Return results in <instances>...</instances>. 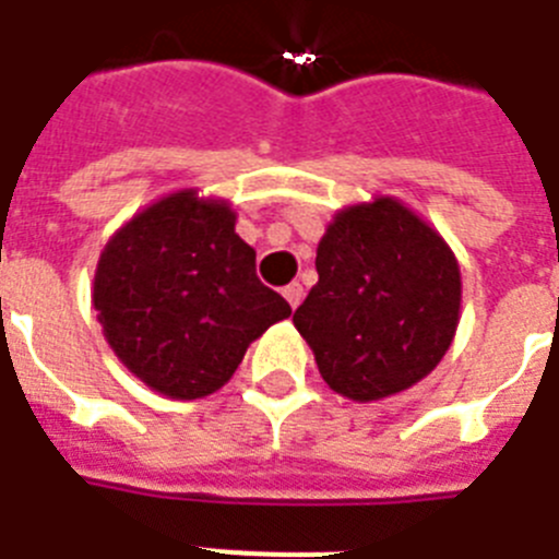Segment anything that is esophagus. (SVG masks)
I'll use <instances>...</instances> for the list:
<instances>
[{
  "label": "esophagus",
  "instance_id": "34e87169",
  "mask_svg": "<svg viewBox=\"0 0 559 559\" xmlns=\"http://www.w3.org/2000/svg\"><path fill=\"white\" fill-rule=\"evenodd\" d=\"M284 298H287L289 301V307H298V304H301V298H304V287L301 284H298V281H293V284H287V287H284Z\"/></svg>",
  "mask_w": 559,
  "mask_h": 559
}]
</instances>
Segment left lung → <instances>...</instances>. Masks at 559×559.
<instances>
[{
	"label": "left lung",
	"instance_id": "1",
	"mask_svg": "<svg viewBox=\"0 0 559 559\" xmlns=\"http://www.w3.org/2000/svg\"><path fill=\"white\" fill-rule=\"evenodd\" d=\"M319 284L293 324L319 373L353 402L421 382L460 324L462 278L437 229L393 198L342 209L316 252Z\"/></svg>",
	"mask_w": 559,
	"mask_h": 559
}]
</instances>
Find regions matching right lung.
I'll use <instances>...</instances> for the list:
<instances>
[{"mask_svg":"<svg viewBox=\"0 0 559 559\" xmlns=\"http://www.w3.org/2000/svg\"><path fill=\"white\" fill-rule=\"evenodd\" d=\"M106 342L140 382L171 399L224 388L289 304L255 275V249L226 201L183 189L120 226L94 272Z\"/></svg>","mask_w":559,"mask_h":559,"instance_id":"1","label":"right lung"}]
</instances>
